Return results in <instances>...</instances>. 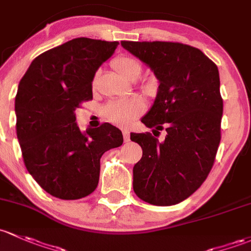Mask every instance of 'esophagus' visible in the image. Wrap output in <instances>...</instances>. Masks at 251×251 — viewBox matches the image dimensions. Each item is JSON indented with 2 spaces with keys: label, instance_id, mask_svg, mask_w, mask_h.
<instances>
[{
  "label": "esophagus",
  "instance_id": "obj_1",
  "mask_svg": "<svg viewBox=\"0 0 251 251\" xmlns=\"http://www.w3.org/2000/svg\"><path fill=\"white\" fill-rule=\"evenodd\" d=\"M123 136H124V141H125V143L130 142V132H128L127 130H123Z\"/></svg>",
  "mask_w": 251,
  "mask_h": 251
}]
</instances>
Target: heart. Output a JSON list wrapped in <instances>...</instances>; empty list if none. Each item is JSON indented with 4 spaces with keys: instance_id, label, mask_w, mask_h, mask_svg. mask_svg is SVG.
Returning a JSON list of instances; mask_svg holds the SVG:
<instances>
[{
    "instance_id": "heart-1",
    "label": "heart",
    "mask_w": 251,
    "mask_h": 251,
    "mask_svg": "<svg viewBox=\"0 0 251 251\" xmlns=\"http://www.w3.org/2000/svg\"><path fill=\"white\" fill-rule=\"evenodd\" d=\"M113 67L119 75L126 80H136L142 73V63L137 59L126 55L115 57L112 62ZM143 110V103L138 99L115 100L105 104L103 108L104 117L113 124L119 126H126L138 117Z\"/></svg>"
}]
</instances>
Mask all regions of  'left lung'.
I'll return each instance as SVG.
<instances>
[{"label": "left lung", "instance_id": "left-lung-1", "mask_svg": "<svg viewBox=\"0 0 251 251\" xmlns=\"http://www.w3.org/2000/svg\"><path fill=\"white\" fill-rule=\"evenodd\" d=\"M159 80L156 97L142 123L166 128L131 133L143 150L133 167V191L154 205H173L191 196L209 174L220 143L223 99L218 67L200 49L173 42H121Z\"/></svg>", "mask_w": 251, "mask_h": 251}]
</instances>
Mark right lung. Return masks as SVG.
Wrapping results in <instances>:
<instances>
[{
	"label": "right lung",
	"instance_id": "1",
	"mask_svg": "<svg viewBox=\"0 0 251 251\" xmlns=\"http://www.w3.org/2000/svg\"><path fill=\"white\" fill-rule=\"evenodd\" d=\"M80 37L37 56L15 96L17 136L28 173L51 196L79 200L97 188L100 160L123 144V133L104 123L81 131L75 108L92 99V80L118 47Z\"/></svg>",
	"mask_w": 251,
	"mask_h": 251
}]
</instances>
